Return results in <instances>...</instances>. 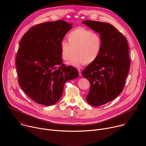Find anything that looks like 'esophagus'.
<instances>
[{
  "mask_svg": "<svg viewBox=\"0 0 146 146\" xmlns=\"http://www.w3.org/2000/svg\"><path fill=\"white\" fill-rule=\"evenodd\" d=\"M78 73H79V76H81L82 74H81V69H78Z\"/></svg>",
  "mask_w": 146,
  "mask_h": 146,
  "instance_id": "1",
  "label": "esophagus"
}]
</instances>
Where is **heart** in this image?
<instances>
[{
  "label": "heart",
  "instance_id": "obj_1",
  "mask_svg": "<svg viewBox=\"0 0 146 146\" xmlns=\"http://www.w3.org/2000/svg\"><path fill=\"white\" fill-rule=\"evenodd\" d=\"M68 41L62 40L60 43L61 57L68 64L74 66L90 64L99 57L102 47V40L96 32L83 27H78L70 32Z\"/></svg>",
  "mask_w": 146,
  "mask_h": 146
}]
</instances>
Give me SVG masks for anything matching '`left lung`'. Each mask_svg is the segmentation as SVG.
Masks as SVG:
<instances>
[{"label":"left lung","instance_id":"obj_1","mask_svg":"<svg viewBox=\"0 0 146 146\" xmlns=\"http://www.w3.org/2000/svg\"><path fill=\"white\" fill-rule=\"evenodd\" d=\"M82 24L99 33L102 40L98 58L82 72L91 84L86 100L99 106L114 100L123 89L130 66L128 44L126 37L110 24L91 20Z\"/></svg>","mask_w":146,"mask_h":146}]
</instances>
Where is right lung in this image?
<instances>
[{
    "label": "right lung",
    "instance_id": "1",
    "mask_svg": "<svg viewBox=\"0 0 146 146\" xmlns=\"http://www.w3.org/2000/svg\"><path fill=\"white\" fill-rule=\"evenodd\" d=\"M72 25L63 20L38 24L20 41L15 60L18 84L37 103L54 105L65 83L78 76L76 68L62 64L60 54V43Z\"/></svg>",
    "mask_w": 146,
    "mask_h": 146
}]
</instances>
